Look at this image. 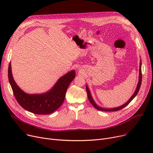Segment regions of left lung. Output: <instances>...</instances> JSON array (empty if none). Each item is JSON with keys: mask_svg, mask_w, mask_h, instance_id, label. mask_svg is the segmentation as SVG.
Segmentation results:
<instances>
[{"mask_svg": "<svg viewBox=\"0 0 153 153\" xmlns=\"http://www.w3.org/2000/svg\"><path fill=\"white\" fill-rule=\"evenodd\" d=\"M141 81H142V73H141V61H140V76H139V81H138V84L137 85V87H136V89L134 92V93L133 94V95L131 96V97L130 99V100H128L126 103H125V104H123V105L120 106L119 107H117V108H110V109H106V108H100L99 107L98 105H97L95 104V103L94 102L93 99L91 97V94L90 93V91H89V88L87 87V86H86V91H87V97H88V99H89V100L90 101V102L91 103L92 105L96 108L97 109L99 110H100V111H118V110H121L122 108H123L124 107H125L126 105H128V104H129L131 101L135 97V96L137 95V94L139 92V90L140 89V87H141Z\"/></svg>", "mask_w": 153, "mask_h": 153, "instance_id": "obj_1", "label": "left lung"}]
</instances>
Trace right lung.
<instances>
[{
  "instance_id": "right-lung-1",
  "label": "right lung",
  "mask_w": 153,
  "mask_h": 153,
  "mask_svg": "<svg viewBox=\"0 0 153 153\" xmlns=\"http://www.w3.org/2000/svg\"><path fill=\"white\" fill-rule=\"evenodd\" d=\"M8 76L15 97L20 105L26 110L37 115H47L57 110L63 103L68 88L76 76L71 71L61 77L55 85L43 94H28L22 91L13 80L11 64L9 63Z\"/></svg>"
}]
</instances>
